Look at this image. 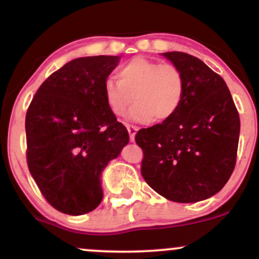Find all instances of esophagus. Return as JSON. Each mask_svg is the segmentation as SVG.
<instances>
[{"label":"esophagus","instance_id":"1","mask_svg":"<svg viewBox=\"0 0 259 259\" xmlns=\"http://www.w3.org/2000/svg\"><path fill=\"white\" fill-rule=\"evenodd\" d=\"M126 129H127V132H129L130 141L133 142L134 140H135V134L139 130V127L135 126V125H130V124H126Z\"/></svg>","mask_w":259,"mask_h":259}]
</instances>
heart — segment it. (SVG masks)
Segmentation results:
<instances>
[{
  "label": "heart",
  "mask_w": 259,
  "mask_h": 259,
  "mask_svg": "<svg viewBox=\"0 0 259 259\" xmlns=\"http://www.w3.org/2000/svg\"><path fill=\"white\" fill-rule=\"evenodd\" d=\"M117 79L107 78L103 95L115 115H124L132 105L129 118L136 121H164L179 111L185 97V76L174 64H162L145 57H134L118 69ZM134 97L133 98L132 96Z\"/></svg>",
  "instance_id": "heart-1"
}]
</instances>
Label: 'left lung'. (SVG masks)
<instances>
[{"label": "left lung", "mask_w": 259, "mask_h": 259, "mask_svg": "<svg viewBox=\"0 0 259 259\" xmlns=\"http://www.w3.org/2000/svg\"><path fill=\"white\" fill-rule=\"evenodd\" d=\"M183 72V105L170 119L139 130L141 174L156 192L179 203L203 201L228 183L236 163L240 117L227 84L201 59L163 53Z\"/></svg>", "instance_id": "1"}]
</instances>
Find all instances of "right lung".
Segmentation results:
<instances>
[{
  "instance_id": "1",
  "label": "right lung",
  "mask_w": 259,
  "mask_h": 259,
  "mask_svg": "<svg viewBox=\"0 0 259 259\" xmlns=\"http://www.w3.org/2000/svg\"><path fill=\"white\" fill-rule=\"evenodd\" d=\"M119 59L68 62L41 84L26 112L29 170L46 201L65 214H85L99 206L101 173L129 142L103 95V82Z\"/></svg>"
}]
</instances>
